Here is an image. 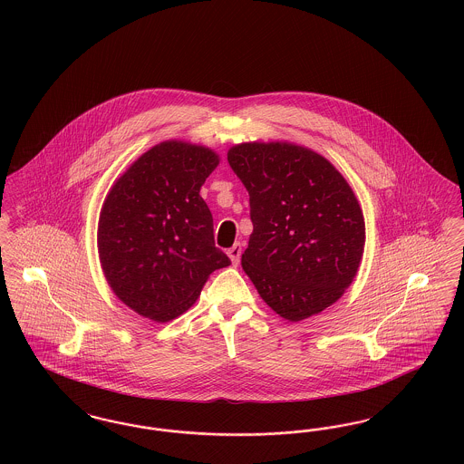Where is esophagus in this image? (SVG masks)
Here are the masks:
<instances>
[{
  "instance_id": "obj_1",
  "label": "esophagus",
  "mask_w": 464,
  "mask_h": 464,
  "mask_svg": "<svg viewBox=\"0 0 464 464\" xmlns=\"http://www.w3.org/2000/svg\"><path fill=\"white\" fill-rule=\"evenodd\" d=\"M227 256L231 259V263L237 266L240 263V257H242V245L240 243H235L229 250H227Z\"/></svg>"
}]
</instances>
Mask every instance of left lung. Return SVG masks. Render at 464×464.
Returning <instances> with one entry per match:
<instances>
[{
    "mask_svg": "<svg viewBox=\"0 0 464 464\" xmlns=\"http://www.w3.org/2000/svg\"><path fill=\"white\" fill-rule=\"evenodd\" d=\"M248 191L254 231L242 266L266 304L290 322L318 314L353 282L363 214L331 161L287 142H245L227 153Z\"/></svg>",
    "mask_w": 464,
    "mask_h": 464,
    "instance_id": "obj_1",
    "label": "left lung"
}]
</instances>
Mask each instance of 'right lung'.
Returning <instances> with one entry per match:
<instances>
[{
  "instance_id": "right-lung-1",
  "label": "right lung",
  "mask_w": 464,
  "mask_h": 464,
  "mask_svg": "<svg viewBox=\"0 0 464 464\" xmlns=\"http://www.w3.org/2000/svg\"><path fill=\"white\" fill-rule=\"evenodd\" d=\"M219 158L201 146L161 142L116 180L99 219V257L112 292L139 314L169 322L189 308L208 275L231 265L216 246L199 197Z\"/></svg>"
}]
</instances>
